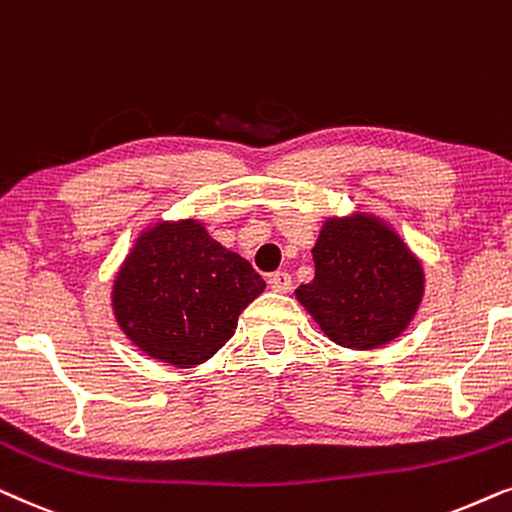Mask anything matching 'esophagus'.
Masks as SVG:
<instances>
[{
  "label": "esophagus",
  "mask_w": 512,
  "mask_h": 512,
  "mask_svg": "<svg viewBox=\"0 0 512 512\" xmlns=\"http://www.w3.org/2000/svg\"><path fill=\"white\" fill-rule=\"evenodd\" d=\"M269 285L274 292H288L292 288V278L285 271H274V274H269Z\"/></svg>",
  "instance_id": "34e87169"
}]
</instances>
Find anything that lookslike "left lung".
Wrapping results in <instances>:
<instances>
[{
  "label": "left lung",
  "instance_id": "1",
  "mask_svg": "<svg viewBox=\"0 0 512 512\" xmlns=\"http://www.w3.org/2000/svg\"><path fill=\"white\" fill-rule=\"evenodd\" d=\"M316 276L297 299L332 342L377 349L400 337L424 297V269L374 215L330 217L313 245Z\"/></svg>",
  "mask_w": 512,
  "mask_h": 512
}]
</instances>
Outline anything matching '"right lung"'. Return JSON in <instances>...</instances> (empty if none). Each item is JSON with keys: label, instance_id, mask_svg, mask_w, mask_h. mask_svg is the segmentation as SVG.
<instances>
[{"label": "right lung", "instance_id": "1", "mask_svg": "<svg viewBox=\"0 0 512 512\" xmlns=\"http://www.w3.org/2000/svg\"><path fill=\"white\" fill-rule=\"evenodd\" d=\"M267 283L196 220L142 231L112 290L126 337L161 363L199 365L234 335L238 316Z\"/></svg>", "mask_w": 512, "mask_h": 512}]
</instances>
